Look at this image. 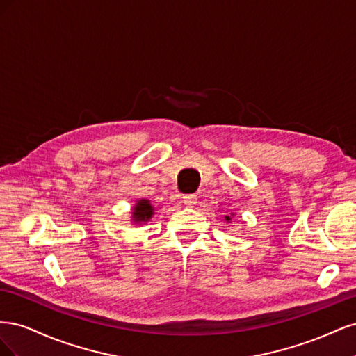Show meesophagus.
Instances as JSON below:
<instances>
[{
	"instance_id": "obj_1",
	"label": "esophagus",
	"mask_w": 356,
	"mask_h": 356,
	"mask_svg": "<svg viewBox=\"0 0 356 356\" xmlns=\"http://www.w3.org/2000/svg\"><path fill=\"white\" fill-rule=\"evenodd\" d=\"M182 203L186 204V207H195L197 203V196L196 195H187L182 197Z\"/></svg>"
}]
</instances>
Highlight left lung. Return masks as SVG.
Wrapping results in <instances>:
<instances>
[{
    "label": "left lung",
    "instance_id": "8db88e82",
    "mask_svg": "<svg viewBox=\"0 0 356 356\" xmlns=\"http://www.w3.org/2000/svg\"><path fill=\"white\" fill-rule=\"evenodd\" d=\"M234 212H230V215H224V217H222V220L225 221V222H232V218L234 217Z\"/></svg>",
    "mask_w": 356,
    "mask_h": 356
}]
</instances>
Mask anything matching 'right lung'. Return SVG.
<instances>
[{"instance_id": "right-lung-1", "label": "right lung", "mask_w": 356, "mask_h": 356, "mask_svg": "<svg viewBox=\"0 0 356 356\" xmlns=\"http://www.w3.org/2000/svg\"><path fill=\"white\" fill-rule=\"evenodd\" d=\"M156 208L148 199H138L131 211V224H145L153 218Z\"/></svg>"}]
</instances>
